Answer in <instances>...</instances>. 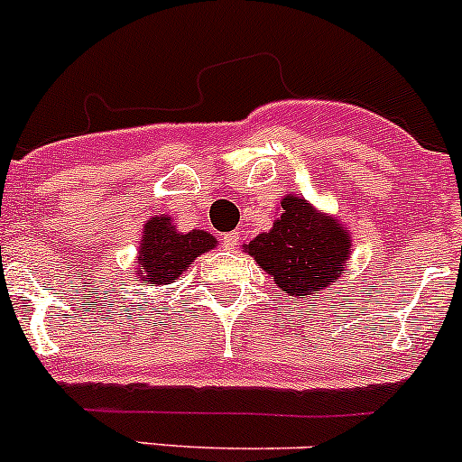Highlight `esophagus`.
I'll return each mask as SVG.
<instances>
[{"label": "esophagus", "instance_id": "1", "mask_svg": "<svg viewBox=\"0 0 462 462\" xmlns=\"http://www.w3.org/2000/svg\"><path fill=\"white\" fill-rule=\"evenodd\" d=\"M222 245H225L226 249H236V246L240 245V231L225 233V237H222Z\"/></svg>", "mask_w": 462, "mask_h": 462}]
</instances>
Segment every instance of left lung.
Segmentation results:
<instances>
[{
  "label": "left lung",
  "instance_id": "8db88e82",
  "mask_svg": "<svg viewBox=\"0 0 462 462\" xmlns=\"http://www.w3.org/2000/svg\"><path fill=\"white\" fill-rule=\"evenodd\" d=\"M349 233L334 220L318 216L307 199L287 196L282 216L269 233L246 245L249 255L269 271L289 298L311 296L336 282L349 258Z\"/></svg>",
  "mask_w": 462,
  "mask_h": 462
}]
</instances>
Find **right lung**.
Instances as JSON below:
<instances>
[{
    "label": "right lung",
    "mask_w": 462,
    "mask_h": 462,
    "mask_svg": "<svg viewBox=\"0 0 462 462\" xmlns=\"http://www.w3.org/2000/svg\"><path fill=\"white\" fill-rule=\"evenodd\" d=\"M216 246V237L207 231L178 233L169 217H151L144 225L140 249V273L149 284H169L182 275L198 255Z\"/></svg>",
    "instance_id": "1"
}]
</instances>
